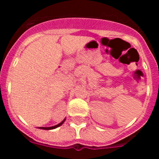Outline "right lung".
Returning <instances> with one entry per match:
<instances>
[{
	"mask_svg": "<svg viewBox=\"0 0 159 159\" xmlns=\"http://www.w3.org/2000/svg\"><path fill=\"white\" fill-rule=\"evenodd\" d=\"M65 119H64V120H63V121L61 122V123H59V124L56 125V126H53V127H39V129H42V130H52V129L57 128V127H60V126H61V125H62L63 123H64V121H65Z\"/></svg>",
	"mask_w": 159,
	"mask_h": 159,
	"instance_id": "obj_1",
	"label": "right lung"
}]
</instances>
